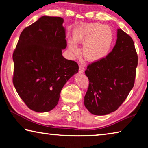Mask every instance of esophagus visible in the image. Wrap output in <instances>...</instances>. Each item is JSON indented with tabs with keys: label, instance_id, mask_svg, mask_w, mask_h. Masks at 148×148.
<instances>
[{
	"label": "esophagus",
	"instance_id": "obj_1",
	"mask_svg": "<svg viewBox=\"0 0 148 148\" xmlns=\"http://www.w3.org/2000/svg\"><path fill=\"white\" fill-rule=\"evenodd\" d=\"M79 72H84V66L83 64H79Z\"/></svg>",
	"mask_w": 148,
	"mask_h": 148
}]
</instances>
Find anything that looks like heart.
Segmentation results:
<instances>
[{
  "mask_svg": "<svg viewBox=\"0 0 148 148\" xmlns=\"http://www.w3.org/2000/svg\"><path fill=\"white\" fill-rule=\"evenodd\" d=\"M73 41L69 40V50L73 55L79 54L77 43H84L82 52L89 61H98L109 53L114 40L111 27L100 23L80 24L72 33Z\"/></svg>",
  "mask_w": 148,
  "mask_h": 148,
  "instance_id": "obj_1",
  "label": "heart"
}]
</instances>
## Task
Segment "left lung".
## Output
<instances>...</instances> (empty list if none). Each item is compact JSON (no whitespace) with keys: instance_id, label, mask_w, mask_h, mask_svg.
Wrapping results in <instances>:
<instances>
[{"instance_id":"left-lung-1","label":"left lung","mask_w":148,"mask_h":148,"mask_svg":"<svg viewBox=\"0 0 148 148\" xmlns=\"http://www.w3.org/2000/svg\"><path fill=\"white\" fill-rule=\"evenodd\" d=\"M112 51L100 61L87 66L85 74L89 87L84 104L92 114L103 116L116 111L134 86L138 56L129 34L117 29Z\"/></svg>"}]
</instances>
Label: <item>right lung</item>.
Instances as JSON below:
<instances>
[{"label":"right lung","instance_id":"1","mask_svg":"<svg viewBox=\"0 0 148 148\" xmlns=\"http://www.w3.org/2000/svg\"><path fill=\"white\" fill-rule=\"evenodd\" d=\"M64 20L43 16L23 29L13 53V84L33 111L49 112L58 104L66 82L78 72L76 62L66 59Z\"/></svg>","mask_w":148,"mask_h":148}]
</instances>
